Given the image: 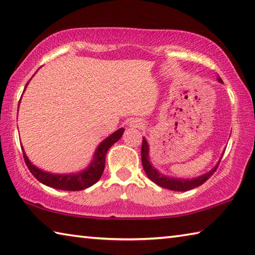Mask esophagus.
Instances as JSON below:
<instances>
[{
    "label": "esophagus",
    "instance_id": "obj_1",
    "mask_svg": "<svg viewBox=\"0 0 255 255\" xmlns=\"http://www.w3.org/2000/svg\"><path fill=\"white\" fill-rule=\"evenodd\" d=\"M130 126L133 128H141L142 127V123L141 122H138V120H135V122H132L130 124Z\"/></svg>",
    "mask_w": 255,
    "mask_h": 255
}]
</instances>
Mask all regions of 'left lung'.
I'll list each match as a JSON object with an SVG mask.
<instances>
[{"label": "left lung", "instance_id": "1", "mask_svg": "<svg viewBox=\"0 0 255 255\" xmlns=\"http://www.w3.org/2000/svg\"><path fill=\"white\" fill-rule=\"evenodd\" d=\"M219 81L222 82V79H219ZM141 164H142L143 170H145V173L148 176V178L151 179L152 182L156 183L160 187L170 189V191H178V192L189 191V189L201 186L202 184H204L206 180L216 172V169L220 165L219 163L211 170V172H208L207 174L200 176V177L194 178V179H177V178L166 177V176L160 175L154 167H151L149 160H148V145L145 138H142V143H141Z\"/></svg>", "mask_w": 255, "mask_h": 255}]
</instances>
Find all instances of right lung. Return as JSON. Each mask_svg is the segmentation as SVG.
I'll return each instance as SVG.
<instances>
[{
    "label": "right lung",
    "instance_id": "add662e5",
    "mask_svg": "<svg viewBox=\"0 0 255 255\" xmlns=\"http://www.w3.org/2000/svg\"><path fill=\"white\" fill-rule=\"evenodd\" d=\"M27 85V83H26ZM26 87V86H25ZM20 104V103H18ZM124 128H120L119 130L114 132L108 138L100 143L95 152L94 160H92L89 168H87L85 172L79 173L77 175H55L42 172V170L36 168L34 165H32L31 161L27 159L24 150H23V158H24L27 168L34 177L47 186L63 189V191H81V189L88 188L98 182L105 169V160L106 154L110 147L116 141L119 140V138L123 136Z\"/></svg>",
    "mask_w": 255,
    "mask_h": 255
}]
</instances>
